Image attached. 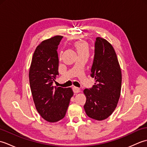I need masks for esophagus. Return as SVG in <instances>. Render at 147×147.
<instances>
[{"mask_svg": "<svg viewBox=\"0 0 147 147\" xmlns=\"http://www.w3.org/2000/svg\"><path fill=\"white\" fill-rule=\"evenodd\" d=\"M73 90L74 93H79L80 92V89L79 88H78V87H76V86L73 87Z\"/></svg>", "mask_w": 147, "mask_h": 147, "instance_id": "obj_1", "label": "esophagus"}]
</instances>
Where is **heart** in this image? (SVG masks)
<instances>
[{"instance_id":"heart-1","label":"heart","mask_w":147,"mask_h":147,"mask_svg":"<svg viewBox=\"0 0 147 147\" xmlns=\"http://www.w3.org/2000/svg\"><path fill=\"white\" fill-rule=\"evenodd\" d=\"M75 47L77 50L78 54H83V53H87L88 54V45L85 42H77L74 43Z\"/></svg>"}]
</instances>
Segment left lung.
<instances>
[{
  "label": "left lung",
  "mask_w": 147,
  "mask_h": 147,
  "mask_svg": "<svg viewBox=\"0 0 147 147\" xmlns=\"http://www.w3.org/2000/svg\"><path fill=\"white\" fill-rule=\"evenodd\" d=\"M90 76L95 80L92 88L84 90V109L87 115L102 121L112 114L120 97L122 75L116 54L107 40L97 37Z\"/></svg>",
  "instance_id": "obj_1"
}]
</instances>
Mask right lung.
<instances>
[{
  "label": "right lung",
  "instance_id": "obj_1",
  "mask_svg": "<svg viewBox=\"0 0 147 147\" xmlns=\"http://www.w3.org/2000/svg\"><path fill=\"white\" fill-rule=\"evenodd\" d=\"M62 38L55 36L40 43L34 52L29 71L31 91L36 110L51 123L64 117L73 95L71 88L53 86V82L59 75L57 49Z\"/></svg>",
  "mask_w": 147,
  "mask_h": 147
}]
</instances>
